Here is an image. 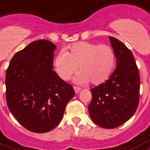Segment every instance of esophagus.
<instances>
[{
	"label": "esophagus",
	"instance_id": "esophagus-1",
	"mask_svg": "<svg viewBox=\"0 0 150 150\" xmlns=\"http://www.w3.org/2000/svg\"><path fill=\"white\" fill-rule=\"evenodd\" d=\"M74 90H75V93H79L81 90V88L78 87V86H74Z\"/></svg>",
	"mask_w": 150,
	"mask_h": 150
}]
</instances>
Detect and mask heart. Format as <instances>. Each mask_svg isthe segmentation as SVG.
Instances as JSON below:
<instances>
[{
    "mask_svg": "<svg viewBox=\"0 0 150 150\" xmlns=\"http://www.w3.org/2000/svg\"><path fill=\"white\" fill-rule=\"evenodd\" d=\"M116 57L112 48L106 45L87 42H77L67 51L61 52L55 57V69L63 80L70 79L78 70L75 78L79 84H85L90 80L93 85L105 82L112 72Z\"/></svg>",
    "mask_w": 150,
    "mask_h": 150,
    "instance_id": "heart-1",
    "label": "heart"
}]
</instances>
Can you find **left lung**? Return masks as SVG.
Listing matches in <instances>:
<instances>
[{
  "mask_svg": "<svg viewBox=\"0 0 150 150\" xmlns=\"http://www.w3.org/2000/svg\"><path fill=\"white\" fill-rule=\"evenodd\" d=\"M116 58V68L108 80L91 89L88 106L91 120L104 128H115L127 121L139 103L140 77L132 52L115 38L110 37Z\"/></svg>",
  "mask_w": 150,
  "mask_h": 150,
  "instance_id": "8db88e82",
  "label": "left lung"
}]
</instances>
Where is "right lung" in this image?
<instances>
[{
  "instance_id": "obj_1",
  "label": "right lung",
  "mask_w": 150,
  "mask_h": 150,
  "mask_svg": "<svg viewBox=\"0 0 150 150\" xmlns=\"http://www.w3.org/2000/svg\"><path fill=\"white\" fill-rule=\"evenodd\" d=\"M56 49L47 40L34 41L14 55L6 71L9 110L22 126L35 133L55 128L75 94L71 85L52 70Z\"/></svg>"
}]
</instances>
